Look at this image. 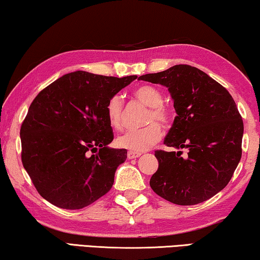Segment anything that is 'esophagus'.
<instances>
[{
    "mask_svg": "<svg viewBox=\"0 0 260 260\" xmlns=\"http://www.w3.org/2000/svg\"><path fill=\"white\" fill-rule=\"evenodd\" d=\"M140 155H142V153L133 152V151L127 152V159H136V158H138V156H140Z\"/></svg>",
    "mask_w": 260,
    "mask_h": 260,
    "instance_id": "esophagus-1",
    "label": "esophagus"
}]
</instances>
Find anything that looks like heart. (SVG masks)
<instances>
[{
	"label": "heart",
	"mask_w": 260,
	"mask_h": 260,
	"mask_svg": "<svg viewBox=\"0 0 260 260\" xmlns=\"http://www.w3.org/2000/svg\"><path fill=\"white\" fill-rule=\"evenodd\" d=\"M134 96L140 104L150 107L146 115V126L138 130H129L120 135L116 139L118 147L133 152H144L155 145L162 137L161 124H168L173 115L170 109L162 104L164 96L158 88L152 85H142L134 91ZM109 124L114 129H121L123 125V101L120 95H114L109 99L106 108ZM155 120H158L155 122Z\"/></svg>",
	"instance_id": "obj_1"
}]
</instances>
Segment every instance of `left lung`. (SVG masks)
Wrapping results in <instances>:
<instances>
[{"instance_id": "8db88e82", "label": "left lung", "mask_w": 260, "mask_h": 260, "mask_svg": "<svg viewBox=\"0 0 260 260\" xmlns=\"http://www.w3.org/2000/svg\"><path fill=\"white\" fill-rule=\"evenodd\" d=\"M168 87L177 116L165 144L177 152L155 151L159 168L150 185L177 205H196L226 186L242 156L243 120L229 92L205 72L174 66L138 78ZM182 148L188 156L182 158Z\"/></svg>"}]
</instances>
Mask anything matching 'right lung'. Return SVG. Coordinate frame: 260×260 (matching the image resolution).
<instances>
[{"label": "right lung", "instance_id": "1", "mask_svg": "<svg viewBox=\"0 0 260 260\" xmlns=\"http://www.w3.org/2000/svg\"><path fill=\"white\" fill-rule=\"evenodd\" d=\"M136 78L75 71L34 98L20 126L22 162L42 198L79 210L112 189L126 150L108 147L114 134L106 108Z\"/></svg>", "mask_w": 260, "mask_h": 260}]
</instances>
